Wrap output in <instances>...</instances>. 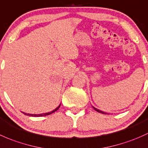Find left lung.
I'll return each mask as SVG.
<instances>
[{"mask_svg": "<svg viewBox=\"0 0 148 148\" xmlns=\"http://www.w3.org/2000/svg\"><path fill=\"white\" fill-rule=\"evenodd\" d=\"M92 108H93L94 109H95V110H96V111H97V112H100V113H103V114H107V113H106V112H103V111L97 109V108H94V107H92Z\"/></svg>", "mask_w": 148, "mask_h": 148, "instance_id": "8db88e82", "label": "left lung"}]
</instances>
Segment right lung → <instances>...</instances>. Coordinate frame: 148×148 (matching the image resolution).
<instances>
[{
  "label": "right lung",
  "mask_w": 148,
  "mask_h": 148,
  "mask_svg": "<svg viewBox=\"0 0 148 148\" xmlns=\"http://www.w3.org/2000/svg\"><path fill=\"white\" fill-rule=\"evenodd\" d=\"M60 105L58 106L57 108H56L55 110H53V111H51V112H47V113H43V114H38V115H33V114H26L25 113V112H23L25 115H29V116H35V117H40V116H46V115H51V114L53 113V112H56V110H58L59 109V108H60Z\"/></svg>",
  "instance_id": "right-lung-1"
}]
</instances>
